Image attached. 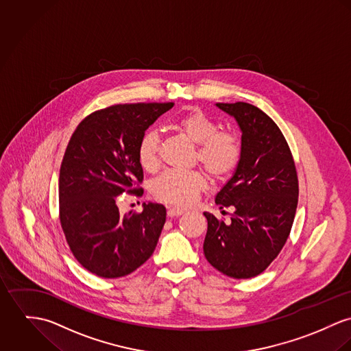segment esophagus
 <instances>
[{
	"mask_svg": "<svg viewBox=\"0 0 351 351\" xmlns=\"http://www.w3.org/2000/svg\"><path fill=\"white\" fill-rule=\"evenodd\" d=\"M184 213H186V210H184V208H179V207H169L168 211H167L168 217H171V218L179 217V215H182V214H184Z\"/></svg>",
	"mask_w": 351,
	"mask_h": 351,
	"instance_id": "34e87169",
	"label": "esophagus"
}]
</instances>
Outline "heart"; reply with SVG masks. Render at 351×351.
I'll use <instances>...</instances> for the list:
<instances>
[{"label":"heart","mask_w":351,"mask_h":351,"mask_svg":"<svg viewBox=\"0 0 351 351\" xmlns=\"http://www.w3.org/2000/svg\"><path fill=\"white\" fill-rule=\"evenodd\" d=\"M175 130L196 144L195 160L218 180L232 176L242 158L239 137L228 130H218V123L203 113L193 109L172 122ZM137 160L147 172H155L160 167V136L156 130L145 132L137 145ZM208 187L207 178L200 171H165L152 182V194L157 200L190 206Z\"/></svg>","instance_id":"b5f03b06"}]
</instances>
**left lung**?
Here are the masks:
<instances>
[{
	"mask_svg": "<svg viewBox=\"0 0 351 351\" xmlns=\"http://www.w3.org/2000/svg\"><path fill=\"white\" fill-rule=\"evenodd\" d=\"M242 132V158L215 203L233 207L226 223L210 213L203 252L219 272L250 278L264 272L285 245L296 214L299 180L288 143L272 118L246 104H217Z\"/></svg>",
	"mask_w": 351,
	"mask_h": 351,
	"instance_id": "left-lung-1",
	"label": "left lung"
}]
</instances>
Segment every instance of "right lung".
I'll return each instance as SVG.
<instances>
[{
  "label": "right lung",
  "instance_id": "obj_1",
  "mask_svg": "<svg viewBox=\"0 0 351 351\" xmlns=\"http://www.w3.org/2000/svg\"><path fill=\"white\" fill-rule=\"evenodd\" d=\"M173 102L125 104L80 121L60 165L59 219L79 264L99 277L117 278L154 253L165 223V207L144 203L121 215L119 196L144 194L137 145L145 130Z\"/></svg>",
  "mask_w": 351,
  "mask_h": 351
}]
</instances>
